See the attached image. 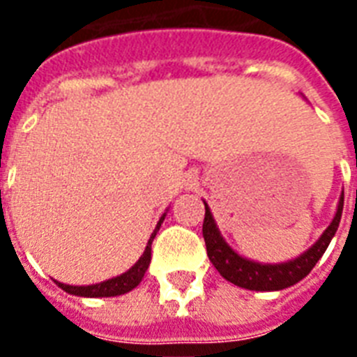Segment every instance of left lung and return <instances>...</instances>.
<instances>
[{"label": "left lung", "mask_w": 357, "mask_h": 357, "mask_svg": "<svg viewBox=\"0 0 357 357\" xmlns=\"http://www.w3.org/2000/svg\"><path fill=\"white\" fill-rule=\"evenodd\" d=\"M343 202L344 196L341 195L337 204V211L332 222L328 226L322 235L319 237L311 248H307L304 254H300L294 259L283 261V263H259V261L248 259L237 254L231 246H229L224 237L220 235L213 213L206 202V218H204V241H206L207 255L213 266L220 272L224 280H228L237 287L248 289V291H282L287 289L300 280H304L311 272V268L317 265V261L321 259L322 254L326 252L328 244L333 238L335 231L341 222V215H343Z\"/></svg>", "instance_id": "8db88e82"}]
</instances>
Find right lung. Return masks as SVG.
Here are the masks:
<instances>
[{
    "label": "right lung",
    "mask_w": 357,
    "mask_h": 357,
    "mask_svg": "<svg viewBox=\"0 0 357 357\" xmlns=\"http://www.w3.org/2000/svg\"><path fill=\"white\" fill-rule=\"evenodd\" d=\"M168 211V209H167ZM167 217V213H162V217L159 218V222H157L155 229H153V234L150 235L148 238V244H146L144 252L139 257V261L135 263L128 272H123L120 276L111 278V280H105V282L94 283V285H66V283H61L55 280L59 287L66 291L68 294H75V296H86V298H103V296H120V294L129 293L131 289H135L142 282V278H144L146 271H148V266H150L151 261V243H153V238H155L157 231L161 228L162 220Z\"/></svg>",
    "instance_id": "obj_1"
}]
</instances>
